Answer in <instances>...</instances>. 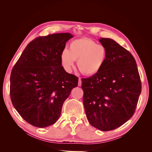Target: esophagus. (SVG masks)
Masks as SVG:
<instances>
[{
    "mask_svg": "<svg viewBox=\"0 0 152 152\" xmlns=\"http://www.w3.org/2000/svg\"><path fill=\"white\" fill-rule=\"evenodd\" d=\"M82 84V81H81V79L80 78H79V82H78V86H80Z\"/></svg>",
    "mask_w": 152,
    "mask_h": 152,
    "instance_id": "34e87169",
    "label": "esophagus"
}]
</instances>
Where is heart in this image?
Masks as SVG:
<instances>
[{
    "label": "heart",
    "instance_id": "b5f03b06",
    "mask_svg": "<svg viewBox=\"0 0 152 152\" xmlns=\"http://www.w3.org/2000/svg\"><path fill=\"white\" fill-rule=\"evenodd\" d=\"M107 58V50L104 45L98 44L94 40L82 38L74 40L65 48L60 54L62 66L70 72L77 60L79 70L86 75H94L104 66Z\"/></svg>",
    "mask_w": 152,
    "mask_h": 152
}]
</instances>
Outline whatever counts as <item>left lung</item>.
Masks as SVG:
<instances>
[{
    "mask_svg": "<svg viewBox=\"0 0 152 152\" xmlns=\"http://www.w3.org/2000/svg\"><path fill=\"white\" fill-rule=\"evenodd\" d=\"M107 58L96 75L82 79L83 103L91 126L103 131L121 126L132 117L141 92L132 55L112 39L100 38Z\"/></svg>",
    "mask_w": 152,
    "mask_h": 152,
    "instance_id": "1",
    "label": "left lung"
}]
</instances>
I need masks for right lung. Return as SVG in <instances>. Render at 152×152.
<instances>
[{"instance_id": "1", "label": "right lung", "mask_w": 152, "mask_h": 152, "mask_svg": "<svg viewBox=\"0 0 152 152\" xmlns=\"http://www.w3.org/2000/svg\"><path fill=\"white\" fill-rule=\"evenodd\" d=\"M70 33L39 37L30 42L14 66L10 77L12 103L31 125L42 128L53 125L60 116L63 103L78 78L61 66L60 54Z\"/></svg>"}]
</instances>
